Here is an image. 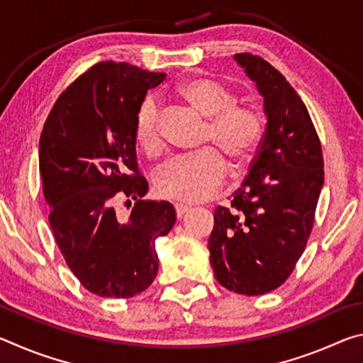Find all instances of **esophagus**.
<instances>
[{
	"label": "esophagus",
	"mask_w": 363,
	"mask_h": 363,
	"mask_svg": "<svg viewBox=\"0 0 363 363\" xmlns=\"http://www.w3.org/2000/svg\"><path fill=\"white\" fill-rule=\"evenodd\" d=\"M189 211H190V208L187 205H181V203L176 205V216L179 218V219L184 216V214L189 213Z\"/></svg>",
	"instance_id": "34e87169"
}]
</instances>
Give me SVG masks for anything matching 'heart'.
<instances>
[{"instance_id": "obj_1", "label": "heart", "mask_w": 363, "mask_h": 363, "mask_svg": "<svg viewBox=\"0 0 363 363\" xmlns=\"http://www.w3.org/2000/svg\"><path fill=\"white\" fill-rule=\"evenodd\" d=\"M177 96L194 112L208 120L206 144L218 146L235 168L250 162L262 136V121L255 108L237 106V96L225 84L211 78L190 79L177 89ZM160 123L162 118L157 102L153 97H147L134 125L136 143L147 155H157L162 150ZM208 147L164 163L153 177L157 194L186 203L211 199L223 187L229 169L223 152Z\"/></svg>"}]
</instances>
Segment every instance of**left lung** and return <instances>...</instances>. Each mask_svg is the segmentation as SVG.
Wrapping results in <instances>:
<instances>
[{"instance_id": "1", "label": "left lung", "mask_w": 363, "mask_h": 363, "mask_svg": "<svg viewBox=\"0 0 363 363\" xmlns=\"http://www.w3.org/2000/svg\"><path fill=\"white\" fill-rule=\"evenodd\" d=\"M233 59L262 96L266 130L232 208L214 211L208 250L220 285L259 296L284 284L303 255L323 187V157L309 112L286 78L253 54Z\"/></svg>"}]
</instances>
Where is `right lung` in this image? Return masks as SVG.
<instances>
[{
    "instance_id": "right-lung-1",
    "label": "right lung",
    "mask_w": 363,
    "mask_h": 363,
    "mask_svg": "<svg viewBox=\"0 0 363 363\" xmlns=\"http://www.w3.org/2000/svg\"><path fill=\"white\" fill-rule=\"evenodd\" d=\"M167 78L120 62H102L67 88L40 138L49 224L67 266L97 296L133 298L157 277V238L176 223L169 201H145L134 125L147 91ZM135 200L128 218L114 199Z\"/></svg>"
}]
</instances>
